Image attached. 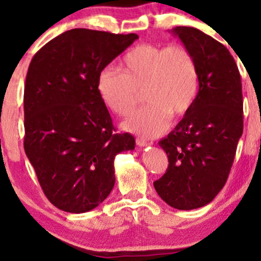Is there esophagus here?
Instances as JSON below:
<instances>
[{
    "instance_id": "1",
    "label": "esophagus",
    "mask_w": 261,
    "mask_h": 261,
    "mask_svg": "<svg viewBox=\"0 0 261 261\" xmlns=\"http://www.w3.org/2000/svg\"><path fill=\"white\" fill-rule=\"evenodd\" d=\"M136 143L138 147H148L149 146V142H147L144 138H136Z\"/></svg>"
}]
</instances>
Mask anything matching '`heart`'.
I'll return each mask as SVG.
<instances>
[{"label": "heart", "instance_id": "heart-1", "mask_svg": "<svg viewBox=\"0 0 261 261\" xmlns=\"http://www.w3.org/2000/svg\"><path fill=\"white\" fill-rule=\"evenodd\" d=\"M121 71L107 67L97 78V90L108 110L119 117L134 111L143 91L148 103L123 123L130 133L156 137L170 125L171 114L182 117L199 91V67L187 47L141 44L121 62Z\"/></svg>", "mask_w": 261, "mask_h": 261}]
</instances>
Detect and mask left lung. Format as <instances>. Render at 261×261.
Here are the masks:
<instances>
[{
    "instance_id": "1",
    "label": "left lung",
    "mask_w": 261,
    "mask_h": 261,
    "mask_svg": "<svg viewBox=\"0 0 261 261\" xmlns=\"http://www.w3.org/2000/svg\"><path fill=\"white\" fill-rule=\"evenodd\" d=\"M193 53L199 67V92L174 130L159 142L169 169L154 188L180 211L210 203L225 186L243 133L242 84L225 45L195 28L171 30Z\"/></svg>"
}]
</instances>
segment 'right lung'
<instances>
[{
  "label": "right lung",
  "instance_id": "right-lung-1",
  "mask_svg": "<svg viewBox=\"0 0 261 261\" xmlns=\"http://www.w3.org/2000/svg\"><path fill=\"white\" fill-rule=\"evenodd\" d=\"M138 38L68 30L36 53L24 91L26 156L48 200L84 213L115 183V155L135 149L133 135L115 134L97 90L98 74Z\"/></svg>",
  "mask_w": 261,
  "mask_h": 261
}]
</instances>
